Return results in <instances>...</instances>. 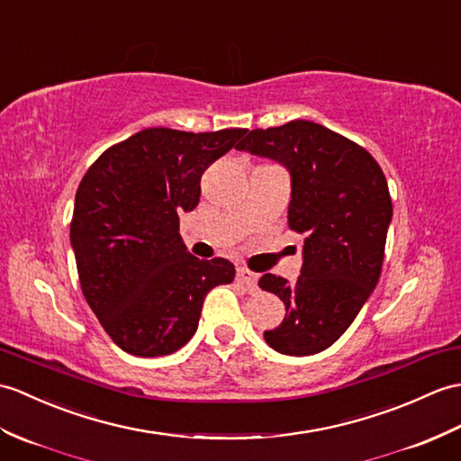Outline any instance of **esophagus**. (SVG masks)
<instances>
[{
  "label": "esophagus",
  "mask_w": 461,
  "mask_h": 461,
  "mask_svg": "<svg viewBox=\"0 0 461 461\" xmlns=\"http://www.w3.org/2000/svg\"><path fill=\"white\" fill-rule=\"evenodd\" d=\"M235 279H238L240 285L248 288V291H253V288L257 286V275H253L248 269H238V276H235Z\"/></svg>",
  "instance_id": "obj_1"
}]
</instances>
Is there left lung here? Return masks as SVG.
<instances>
[{"mask_svg": "<svg viewBox=\"0 0 461 461\" xmlns=\"http://www.w3.org/2000/svg\"><path fill=\"white\" fill-rule=\"evenodd\" d=\"M291 173L288 228L304 235L296 283L267 273L283 322L265 341L285 356H314L344 334L377 286L393 218L387 178L366 149L328 127L296 120L253 130L235 145Z\"/></svg>", "mask_w": 461, "mask_h": 461, "instance_id": "obj_1", "label": "left lung"}]
</instances>
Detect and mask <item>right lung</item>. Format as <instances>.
I'll use <instances>...</instances> for the list:
<instances>
[{
  "instance_id": "add662e5",
  "label": "right lung",
  "mask_w": 461,
  "mask_h": 461,
  "mask_svg": "<svg viewBox=\"0 0 461 461\" xmlns=\"http://www.w3.org/2000/svg\"><path fill=\"white\" fill-rule=\"evenodd\" d=\"M248 130L188 133L149 127L110 147L84 175L70 243L80 286L108 336L137 357H160L194 336L206 294L235 267L200 261L178 213L200 202V178Z\"/></svg>"
}]
</instances>
